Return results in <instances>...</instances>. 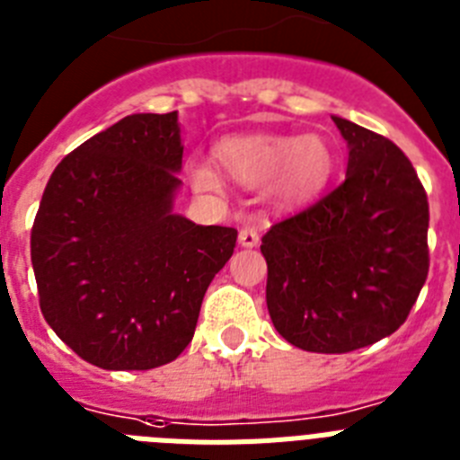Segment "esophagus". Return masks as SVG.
<instances>
[{
    "label": "esophagus",
    "instance_id": "34e87169",
    "mask_svg": "<svg viewBox=\"0 0 460 460\" xmlns=\"http://www.w3.org/2000/svg\"><path fill=\"white\" fill-rule=\"evenodd\" d=\"M238 243H241L243 247H257L259 231L254 229V226H245V229H241V234H238Z\"/></svg>",
    "mask_w": 460,
    "mask_h": 460
}]
</instances>
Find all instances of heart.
<instances>
[{"mask_svg": "<svg viewBox=\"0 0 460 460\" xmlns=\"http://www.w3.org/2000/svg\"><path fill=\"white\" fill-rule=\"evenodd\" d=\"M215 155L238 185L266 191L285 208L319 197L335 169L333 147L319 134L231 136L219 143ZM190 175L199 191L222 190V175L210 164H194Z\"/></svg>", "mask_w": 460, "mask_h": 460, "instance_id": "heart-1", "label": "heart"}]
</instances>
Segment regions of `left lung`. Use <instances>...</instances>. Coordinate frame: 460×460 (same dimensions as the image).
Here are the masks:
<instances>
[{"label": "left lung", "instance_id": "8db88e82", "mask_svg": "<svg viewBox=\"0 0 460 460\" xmlns=\"http://www.w3.org/2000/svg\"><path fill=\"white\" fill-rule=\"evenodd\" d=\"M347 175L261 238L278 333L305 351L345 354L402 324L429 278V199L396 143L333 118Z\"/></svg>", "mask_w": 460, "mask_h": 460}]
</instances>
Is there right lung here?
Returning <instances> with one entry per match:
<instances>
[{"label":"right lung","instance_id":"obj_1","mask_svg":"<svg viewBox=\"0 0 460 460\" xmlns=\"http://www.w3.org/2000/svg\"><path fill=\"white\" fill-rule=\"evenodd\" d=\"M178 113L127 115L53 171L31 226L39 305L62 342L103 370L171 363L194 338L238 231L173 213Z\"/></svg>","mask_w":460,"mask_h":460}]
</instances>
